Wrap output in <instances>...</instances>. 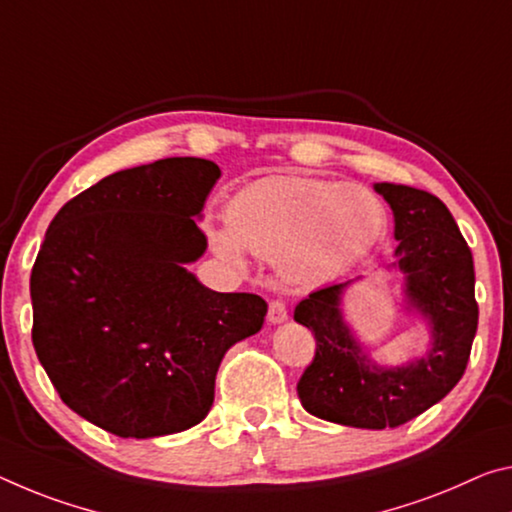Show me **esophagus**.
<instances>
[{
	"mask_svg": "<svg viewBox=\"0 0 512 512\" xmlns=\"http://www.w3.org/2000/svg\"><path fill=\"white\" fill-rule=\"evenodd\" d=\"M266 319H269V323H273V326H275V323H285L289 319L285 303H282V300H271L269 314H266Z\"/></svg>",
	"mask_w": 512,
	"mask_h": 512,
	"instance_id": "1",
	"label": "esophagus"
}]
</instances>
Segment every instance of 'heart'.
<instances>
[{
	"label": "heart",
	"mask_w": 512,
	"mask_h": 512,
	"mask_svg": "<svg viewBox=\"0 0 512 512\" xmlns=\"http://www.w3.org/2000/svg\"><path fill=\"white\" fill-rule=\"evenodd\" d=\"M385 232L383 200L364 186L269 175L230 200L227 225L209 227V241L239 269L248 250L278 264L291 285L316 287L369 259Z\"/></svg>",
	"instance_id": "obj_1"
}]
</instances>
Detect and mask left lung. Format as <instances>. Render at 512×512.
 Returning a JSON list of instances; mask_svg holds the SVG:
<instances>
[{
	"instance_id": "obj_1",
	"label": "left lung",
	"mask_w": 512,
	"mask_h": 512,
	"mask_svg": "<svg viewBox=\"0 0 512 512\" xmlns=\"http://www.w3.org/2000/svg\"><path fill=\"white\" fill-rule=\"evenodd\" d=\"M394 214V262L405 310L428 328V348L405 364H378L344 319L346 289L312 291L294 319L310 328L316 353L298 380L310 415L353 428H396L442 401L465 373L478 326L474 259L440 198L405 184H373Z\"/></svg>"
}]
</instances>
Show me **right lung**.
Listing matches in <instances>:
<instances>
[{
	"label": "right lung",
	"instance_id": "add662e5",
	"mask_svg": "<svg viewBox=\"0 0 512 512\" xmlns=\"http://www.w3.org/2000/svg\"><path fill=\"white\" fill-rule=\"evenodd\" d=\"M221 168L170 157L118 170L59 209L34 271V348L61 401L118 437L200 424L227 348L255 335L266 300L218 294L186 264Z\"/></svg>",
	"mask_w": 512,
	"mask_h": 512
}]
</instances>
